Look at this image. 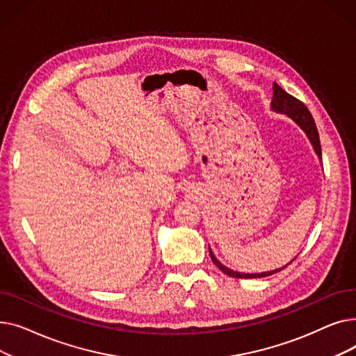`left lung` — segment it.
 <instances>
[{"label": "left lung", "instance_id": "left-lung-1", "mask_svg": "<svg viewBox=\"0 0 356 356\" xmlns=\"http://www.w3.org/2000/svg\"><path fill=\"white\" fill-rule=\"evenodd\" d=\"M271 111L277 112V114H284L286 117H289L291 121H294L298 127L303 129V133L307 136L314 153L317 154V157L322 159V148H321V140H319V133H317V128L314 124V120L310 114V111L306 108V105L303 102H300L298 99H296L294 97H291L290 93H287L286 90H283L280 88L275 82L273 83V99H271ZM209 254L212 258V263L223 273L229 277L234 278H261V277H268L273 275L278 271L284 270L289 264H286L282 268H275L271 271H266V273H238L234 271L228 267H225L223 264H220V261L216 259L215 254L212 252L211 247H209Z\"/></svg>", "mask_w": 356, "mask_h": 356}]
</instances>
